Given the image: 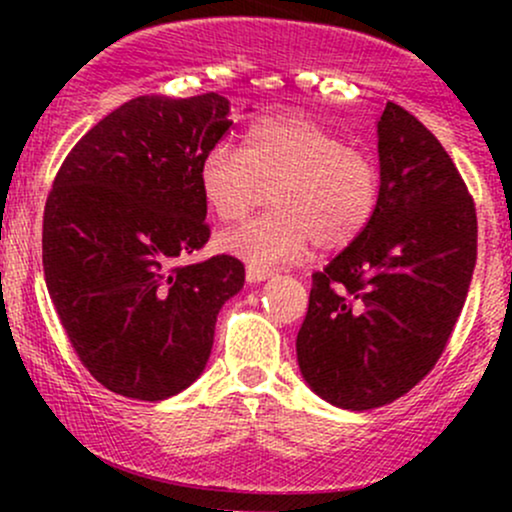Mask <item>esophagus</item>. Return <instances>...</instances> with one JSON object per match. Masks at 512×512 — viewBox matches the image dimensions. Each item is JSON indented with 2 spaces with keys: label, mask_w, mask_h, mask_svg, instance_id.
Listing matches in <instances>:
<instances>
[{
  "label": "esophagus",
  "mask_w": 512,
  "mask_h": 512,
  "mask_svg": "<svg viewBox=\"0 0 512 512\" xmlns=\"http://www.w3.org/2000/svg\"><path fill=\"white\" fill-rule=\"evenodd\" d=\"M245 276H248L250 284H260V281L269 279V276H272V269L257 267V264H248V269H245Z\"/></svg>",
  "instance_id": "34e87169"
}]
</instances>
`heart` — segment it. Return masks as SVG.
Returning <instances> with one entry per match:
<instances>
[{
	"mask_svg": "<svg viewBox=\"0 0 512 512\" xmlns=\"http://www.w3.org/2000/svg\"><path fill=\"white\" fill-rule=\"evenodd\" d=\"M199 187L216 219L233 223L260 207L272 187L276 207L223 233L219 245L252 264L291 262L317 243L346 248L366 231L380 199V173L363 151L301 115L255 122L243 151L214 144L199 163Z\"/></svg>",
	"mask_w": 512,
	"mask_h": 512,
	"instance_id": "obj_1",
	"label": "heart"
}]
</instances>
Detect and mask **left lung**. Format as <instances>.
<instances>
[{
  "label": "left lung",
  "mask_w": 512,
  "mask_h": 512,
  "mask_svg": "<svg viewBox=\"0 0 512 512\" xmlns=\"http://www.w3.org/2000/svg\"><path fill=\"white\" fill-rule=\"evenodd\" d=\"M380 199L366 231L313 274L296 354L305 383L363 411L431 373L477 264V209L448 151L402 105L378 120Z\"/></svg>",
  "instance_id": "1"
}]
</instances>
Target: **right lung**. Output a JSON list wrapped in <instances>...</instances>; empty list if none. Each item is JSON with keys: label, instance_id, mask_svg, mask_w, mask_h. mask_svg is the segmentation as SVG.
<instances>
[{"label": "right lung", "instance_id": "right-lung-1", "mask_svg": "<svg viewBox=\"0 0 512 512\" xmlns=\"http://www.w3.org/2000/svg\"><path fill=\"white\" fill-rule=\"evenodd\" d=\"M228 98L139 96L64 158L43 216L45 284L76 356L122 397L158 402L207 366L221 305L243 289L209 240L199 163L231 129Z\"/></svg>", "mask_w": 512, "mask_h": 512}]
</instances>
